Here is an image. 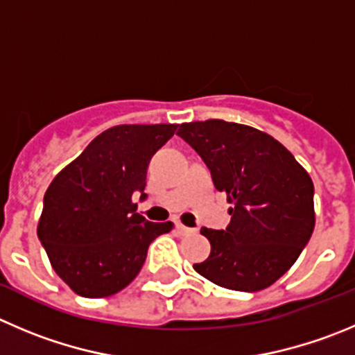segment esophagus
I'll return each instance as SVG.
<instances>
[{"label":"esophagus","mask_w":355,"mask_h":355,"mask_svg":"<svg viewBox=\"0 0 355 355\" xmlns=\"http://www.w3.org/2000/svg\"><path fill=\"white\" fill-rule=\"evenodd\" d=\"M175 232H178L180 235H191V234H195L197 230H193V228H188V226L181 225V223H175Z\"/></svg>","instance_id":"1"}]
</instances>
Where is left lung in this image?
I'll list each match as a JSON object with an SVG mask.
<instances>
[{"label":"left lung","instance_id":"8db88e82","mask_svg":"<svg viewBox=\"0 0 355 355\" xmlns=\"http://www.w3.org/2000/svg\"><path fill=\"white\" fill-rule=\"evenodd\" d=\"M183 137L234 207L226 230L202 228L211 254L193 265L234 291H261L302 254L315 226L313 183L291 151L263 130L225 120L181 123Z\"/></svg>","mask_w":355,"mask_h":355}]
</instances>
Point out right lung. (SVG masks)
Masks as SVG:
<instances>
[{"label":"right lung","mask_w":355,"mask_h":355,"mask_svg":"<svg viewBox=\"0 0 355 355\" xmlns=\"http://www.w3.org/2000/svg\"><path fill=\"white\" fill-rule=\"evenodd\" d=\"M178 125H116L104 130L53 178L43 198L38 239L57 275L85 298H106L130 284L148 245L172 230L136 212L146 197L151 157Z\"/></svg>","instance_id":"obj_1"}]
</instances>
